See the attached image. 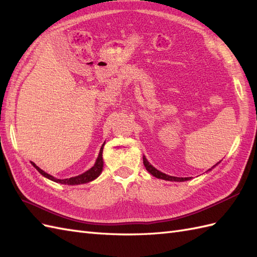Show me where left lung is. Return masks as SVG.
I'll return each instance as SVG.
<instances>
[{"instance_id": "8db88e82", "label": "left lung", "mask_w": 257, "mask_h": 257, "mask_svg": "<svg viewBox=\"0 0 257 257\" xmlns=\"http://www.w3.org/2000/svg\"><path fill=\"white\" fill-rule=\"evenodd\" d=\"M143 160H144V164H145V167H146V169L148 170V172H149L152 176H154V177H157V178H159V179H163V180H168V181H186V180H190L191 178H178V177H173V176H168V175H165V174H163V173H161L160 170H158L157 168H154L149 162L147 161V159L144 157L143 158ZM215 165H217V164H215ZM214 165V166H215ZM213 166V167H214ZM210 170V169H209Z\"/></svg>"}]
</instances>
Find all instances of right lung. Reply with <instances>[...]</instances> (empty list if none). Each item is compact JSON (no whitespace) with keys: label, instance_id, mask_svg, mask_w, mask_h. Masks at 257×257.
I'll return each mask as SVG.
<instances>
[{"label":"right lung","instance_id":"right-lung-1","mask_svg":"<svg viewBox=\"0 0 257 257\" xmlns=\"http://www.w3.org/2000/svg\"><path fill=\"white\" fill-rule=\"evenodd\" d=\"M103 147L100 148L99 150V154H98V158L95 162L94 166L92 168H90L88 172H85L79 176H76V177H72V178H68V179H56L54 177L50 176L49 174L45 173L43 169H41L38 166H36L34 163L32 162V165L38 170V173H41L44 177L50 179V180L54 181V182H58V183H62V184H69V185H74V184H82V183H87L90 182L92 180H94L95 178H97L99 176V174L102 173L103 170Z\"/></svg>","mask_w":257,"mask_h":257}]
</instances>
